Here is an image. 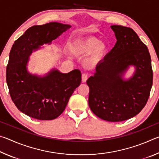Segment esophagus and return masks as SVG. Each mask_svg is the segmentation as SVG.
I'll return each mask as SVG.
<instances>
[{"label": "esophagus", "mask_w": 159, "mask_h": 159, "mask_svg": "<svg viewBox=\"0 0 159 159\" xmlns=\"http://www.w3.org/2000/svg\"><path fill=\"white\" fill-rule=\"evenodd\" d=\"M88 79V75L86 74H82V82L85 83L86 82V80Z\"/></svg>", "instance_id": "esophagus-1"}]
</instances>
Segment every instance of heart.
Masks as SVG:
<instances>
[{"label": "heart", "instance_id": "heart-1", "mask_svg": "<svg viewBox=\"0 0 159 159\" xmlns=\"http://www.w3.org/2000/svg\"><path fill=\"white\" fill-rule=\"evenodd\" d=\"M108 49L106 43L100 42V40L95 37H89L85 39L79 40L72 45V50L79 55H86L92 53L93 60L98 61L103 57Z\"/></svg>", "mask_w": 159, "mask_h": 159}]
</instances>
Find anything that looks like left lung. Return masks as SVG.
<instances>
[{
  "label": "left lung",
  "mask_w": 159,
  "mask_h": 159,
  "mask_svg": "<svg viewBox=\"0 0 159 159\" xmlns=\"http://www.w3.org/2000/svg\"><path fill=\"white\" fill-rule=\"evenodd\" d=\"M111 28L117 41L87 80L88 104L97 116L118 122L134 117L146 105L153 71L149 50L138 34L125 26L112 25ZM130 66H134V73L124 79Z\"/></svg>",
  "instance_id": "8db88e82"
}]
</instances>
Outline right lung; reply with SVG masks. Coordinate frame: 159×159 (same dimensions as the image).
I'll list each match as a JSON object with an SVG mask.
<instances>
[{
    "label": "right lung",
    "mask_w": 159,
    "mask_h": 159,
    "mask_svg": "<svg viewBox=\"0 0 159 159\" xmlns=\"http://www.w3.org/2000/svg\"><path fill=\"white\" fill-rule=\"evenodd\" d=\"M71 27L59 22L33 26L12 45L6 69L7 84L15 106L29 116L42 120L57 118L80 84L79 69L63 74L54 68L44 76H39L27 69L32 52L44 44L50 45Z\"/></svg>",
    "instance_id": "1"
}]
</instances>
